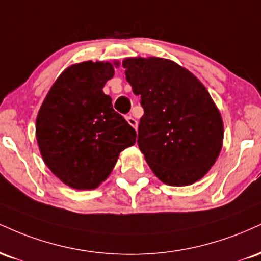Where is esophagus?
<instances>
[{
	"label": "esophagus",
	"instance_id": "1",
	"mask_svg": "<svg viewBox=\"0 0 261 261\" xmlns=\"http://www.w3.org/2000/svg\"><path fill=\"white\" fill-rule=\"evenodd\" d=\"M126 120H127L128 124H130L131 126H133V127L135 128V130H137V121H136V119H134L133 116L130 115V116H127Z\"/></svg>",
	"mask_w": 261,
	"mask_h": 261
}]
</instances>
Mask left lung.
Returning <instances> with one entry per match:
<instances>
[{"instance_id": "1", "label": "left lung", "mask_w": 261, "mask_h": 261, "mask_svg": "<svg viewBox=\"0 0 261 261\" xmlns=\"http://www.w3.org/2000/svg\"><path fill=\"white\" fill-rule=\"evenodd\" d=\"M127 82L141 97L137 143L160 180L185 187L215 164L223 122L205 86L184 67L161 58L122 61Z\"/></svg>"}]
</instances>
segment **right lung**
<instances>
[{"label": "right lung", "mask_w": 261, "mask_h": 261, "mask_svg": "<svg viewBox=\"0 0 261 261\" xmlns=\"http://www.w3.org/2000/svg\"><path fill=\"white\" fill-rule=\"evenodd\" d=\"M114 65L85 61L66 68L38 113L35 133L45 164L73 189L97 188L119 153L136 142L135 128L103 92Z\"/></svg>", "instance_id": "1"}]
</instances>
